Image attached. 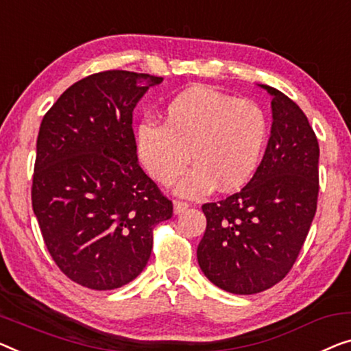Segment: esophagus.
Returning <instances> with one entry per match:
<instances>
[{"label":"esophagus","mask_w":351,"mask_h":351,"mask_svg":"<svg viewBox=\"0 0 351 351\" xmlns=\"http://www.w3.org/2000/svg\"><path fill=\"white\" fill-rule=\"evenodd\" d=\"M187 208H189V203H186V202H175V203H173V211H175V214L184 213Z\"/></svg>","instance_id":"obj_1"}]
</instances>
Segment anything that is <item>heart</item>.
<instances>
[{
    "label": "heart",
    "mask_w": 351,
    "mask_h": 351,
    "mask_svg": "<svg viewBox=\"0 0 351 351\" xmlns=\"http://www.w3.org/2000/svg\"><path fill=\"white\" fill-rule=\"evenodd\" d=\"M162 124L143 121L135 130L138 158L162 186H176L182 197H202L216 186L241 189L258 169L268 121L257 104L237 101L206 86H192L167 104Z\"/></svg>",
    "instance_id": "1"
}]
</instances>
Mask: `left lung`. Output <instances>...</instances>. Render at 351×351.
<instances>
[{
    "label": "left lung",
    "instance_id": "8db88e82",
    "mask_svg": "<svg viewBox=\"0 0 351 351\" xmlns=\"http://www.w3.org/2000/svg\"><path fill=\"white\" fill-rule=\"evenodd\" d=\"M273 124L263 159L241 191L202 206L198 265L219 289L254 295L291 269L317 211L320 148L304 112L273 86Z\"/></svg>",
    "mask_w": 351,
    "mask_h": 351
}]
</instances>
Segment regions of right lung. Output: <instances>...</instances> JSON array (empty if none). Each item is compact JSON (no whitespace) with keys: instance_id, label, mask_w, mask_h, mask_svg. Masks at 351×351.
<instances>
[{"instance_id":"add662e5","label":"right lung","mask_w":351,"mask_h":351,"mask_svg":"<svg viewBox=\"0 0 351 351\" xmlns=\"http://www.w3.org/2000/svg\"><path fill=\"white\" fill-rule=\"evenodd\" d=\"M164 78L93 74L67 88L40 123L33 211L47 249L71 280L119 289L148 263L153 228L173 205L138 165L132 112Z\"/></svg>"}]
</instances>
